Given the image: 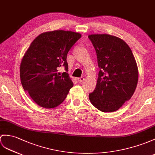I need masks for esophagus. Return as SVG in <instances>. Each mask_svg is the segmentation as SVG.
Masks as SVG:
<instances>
[{
	"label": "esophagus",
	"instance_id": "1",
	"mask_svg": "<svg viewBox=\"0 0 155 155\" xmlns=\"http://www.w3.org/2000/svg\"><path fill=\"white\" fill-rule=\"evenodd\" d=\"M77 80H78V81L79 83H81V82H82L84 80V78H79L77 79Z\"/></svg>",
	"mask_w": 155,
	"mask_h": 155
}]
</instances>
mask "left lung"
Returning a JSON list of instances; mask_svg holds the SVG:
<instances>
[{
    "mask_svg": "<svg viewBox=\"0 0 155 155\" xmlns=\"http://www.w3.org/2000/svg\"><path fill=\"white\" fill-rule=\"evenodd\" d=\"M88 37L95 49L100 68L89 100L102 112L116 111L131 99L136 89V61L130 47L119 37L108 34H92Z\"/></svg>",
    "mask_w": 155,
    "mask_h": 155,
    "instance_id": "1",
    "label": "left lung"
}]
</instances>
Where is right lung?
<instances>
[{
    "label": "right lung",
    "mask_w": 155,
    "mask_h": 155,
    "mask_svg": "<svg viewBox=\"0 0 155 155\" xmlns=\"http://www.w3.org/2000/svg\"><path fill=\"white\" fill-rule=\"evenodd\" d=\"M81 34L55 30L40 34L25 52L20 68L24 89L39 107L52 108L65 100L74 84L67 71L66 58ZM60 66L65 68L62 74Z\"/></svg>",
    "instance_id": "1"
}]
</instances>
